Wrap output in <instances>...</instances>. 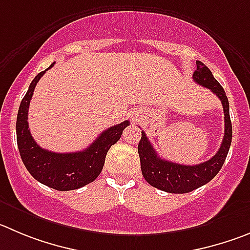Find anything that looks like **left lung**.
I'll return each mask as SVG.
<instances>
[{"label": "left lung", "mask_w": 250, "mask_h": 250, "mask_svg": "<svg viewBox=\"0 0 250 250\" xmlns=\"http://www.w3.org/2000/svg\"><path fill=\"white\" fill-rule=\"evenodd\" d=\"M196 65L197 67L193 72V80L199 85L209 88L222 102L225 112V136L220 149L211 159L197 165H181L179 163L162 159L154 150L146 133L142 132V138L138 144L142 174L146 183L165 192L188 193L209 183L225 164L232 142L229 104L225 90L204 62L197 60Z\"/></svg>", "instance_id": "left-lung-1"}]
</instances>
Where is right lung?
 Instances as JSON below:
<instances>
[{
	"instance_id": "right-lung-1",
	"label": "right lung",
	"mask_w": 250,
	"mask_h": 250,
	"mask_svg": "<svg viewBox=\"0 0 250 250\" xmlns=\"http://www.w3.org/2000/svg\"><path fill=\"white\" fill-rule=\"evenodd\" d=\"M53 65L54 62L46 70ZM45 71L39 72L30 83L20 104L16 123L18 150L24 167L39 183L59 191L76 190L92 183L101 174L107 151L120 141L123 129L129 125V121L109 127L83 151L54 153L41 148L28 129V108L37 83Z\"/></svg>"
}]
</instances>
